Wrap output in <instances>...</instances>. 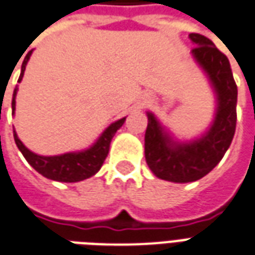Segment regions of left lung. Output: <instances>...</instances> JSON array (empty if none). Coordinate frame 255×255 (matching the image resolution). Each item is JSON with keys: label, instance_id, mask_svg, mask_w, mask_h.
Segmentation results:
<instances>
[{"label": "left lung", "instance_id": "1", "mask_svg": "<svg viewBox=\"0 0 255 255\" xmlns=\"http://www.w3.org/2000/svg\"><path fill=\"white\" fill-rule=\"evenodd\" d=\"M189 38L196 45L192 53L207 72L218 97L214 124L202 139L178 145L163 132L154 116L147 113L145 133V157L149 168L156 177L178 183L197 181L220 163L232 142L238 119V85L228 58L207 37L192 33Z\"/></svg>", "mask_w": 255, "mask_h": 255}]
</instances>
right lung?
Listing matches in <instances>:
<instances>
[{
  "mask_svg": "<svg viewBox=\"0 0 255 255\" xmlns=\"http://www.w3.org/2000/svg\"><path fill=\"white\" fill-rule=\"evenodd\" d=\"M30 55H31V51L26 55V58L23 60L22 73H20V77L17 81L22 80L27 60L30 59ZM15 97L16 90L13 91V99H12L13 112H15ZM124 122H126V117L113 123L102 133V136L98 139L97 143L90 147L88 150L80 153H66V154H60V156H38L35 153L30 152L17 138L15 129H13V138H15L19 150L28 161V164L31 165L37 172H40L41 175L53 179V181H59V182H78V181H83V179L95 175L98 171L101 170L105 158L108 157L112 138L115 136L117 129L124 124Z\"/></svg>",
  "mask_w": 255,
  "mask_h": 255,
  "instance_id": "1",
  "label": "right lung"
}]
</instances>
